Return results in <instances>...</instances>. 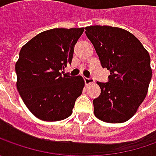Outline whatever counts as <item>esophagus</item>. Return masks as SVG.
Segmentation results:
<instances>
[{
  "label": "esophagus",
  "mask_w": 156,
  "mask_h": 156,
  "mask_svg": "<svg viewBox=\"0 0 156 156\" xmlns=\"http://www.w3.org/2000/svg\"><path fill=\"white\" fill-rule=\"evenodd\" d=\"M84 81H85V83L86 84H90V83H94V80L92 77H88V78H84Z\"/></svg>",
  "instance_id": "obj_1"
}]
</instances>
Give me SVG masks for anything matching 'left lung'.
Here are the masks:
<instances>
[{
	"label": "left lung",
	"mask_w": 156,
	"mask_h": 156,
	"mask_svg": "<svg viewBox=\"0 0 156 156\" xmlns=\"http://www.w3.org/2000/svg\"><path fill=\"white\" fill-rule=\"evenodd\" d=\"M86 35L92 42L102 68L109 70L99 97L93 100L94 115L108 123L127 122L144 101L152 77L150 56L133 34L120 27L89 26Z\"/></svg>",
	"instance_id": "left-lung-1"
}]
</instances>
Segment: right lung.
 <instances>
[{
    "label": "right lung",
    "instance_id": "add662e5",
    "mask_svg": "<svg viewBox=\"0 0 156 156\" xmlns=\"http://www.w3.org/2000/svg\"><path fill=\"white\" fill-rule=\"evenodd\" d=\"M83 31L84 27L53 28L21 48L15 64L16 86L23 102L40 120L55 122L70 116L82 93L83 78L62 70L72 62L74 48Z\"/></svg>",
    "mask_w": 156,
    "mask_h": 156
}]
</instances>
